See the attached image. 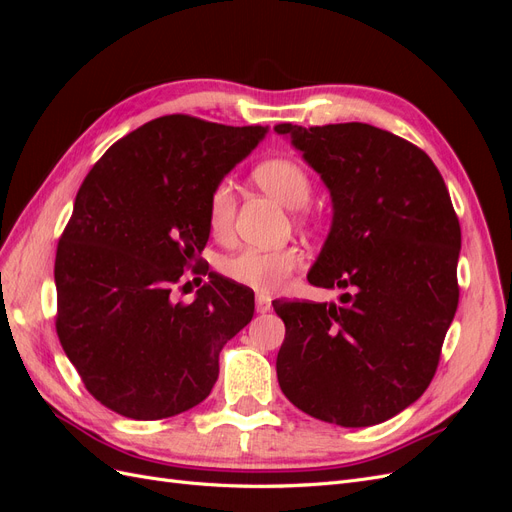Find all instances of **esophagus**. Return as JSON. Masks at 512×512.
<instances>
[{"label":"esophagus","instance_id":"34e87169","mask_svg":"<svg viewBox=\"0 0 512 512\" xmlns=\"http://www.w3.org/2000/svg\"><path fill=\"white\" fill-rule=\"evenodd\" d=\"M256 312L258 314H267V312H271V301L269 299H265V297H256Z\"/></svg>","mask_w":512,"mask_h":512}]
</instances>
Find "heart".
Returning a JSON list of instances; mask_svg holds the SVG:
<instances>
[{"label":"heart","mask_w":512,"mask_h":512,"mask_svg":"<svg viewBox=\"0 0 512 512\" xmlns=\"http://www.w3.org/2000/svg\"><path fill=\"white\" fill-rule=\"evenodd\" d=\"M254 181L262 190L271 194L275 200L288 209H301L312 198V177L307 170L292 158H271L260 162L254 168ZM235 188L230 181H220L211 190L207 205L209 228L215 235H226L230 230L232 218H235ZM301 265V254L294 247H282V250H256L247 247L224 260L222 271L232 282L254 288L258 292L280 290L290 273Z\"/></svg>","instance_id":"b5f03b06"}]
</instances>
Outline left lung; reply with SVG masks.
Segmentation results:
<instances>
[{"label":"left lung","mask_w":512,"mask_h":512,"mask_svg":"<svg viewBox=\"0 0 512 512\" xmlns=\"http://www.w3.org/2000/svg\"><path fill=\"white\" fill-rule=\"evenodd\" d=\"M275 132L331 194V228L307 282L352 290L339 303L273 301L286 324L277 382L324 423H384L425 393L457 312L451 196L425 151L369 123Z\"/></svg>","instance_id":"left-lung-1"}]
</instances>
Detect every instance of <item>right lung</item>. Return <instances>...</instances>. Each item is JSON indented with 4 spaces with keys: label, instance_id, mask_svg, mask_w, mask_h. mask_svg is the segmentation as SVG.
<instances>
[{
    "label": "right lung",
    "instance_id": "right-lung-1",
    "mask_svg": "<svg viewBox=\"0 0 512 512\" xmlns=\"http://www.w3.org/2000/svg\"><path fill=\"white\" fill-rule=\"evenodd\" d=\"M267 132L166 115L89 170L57 245L55 327L102 406L158 421L211 393L224 344L254 316V292L213 271L192 303L170 292L205 250L211 190Z\"/></svg>",
    "mask_w": 512,
    "mask_h": 512
}]
</instances>
